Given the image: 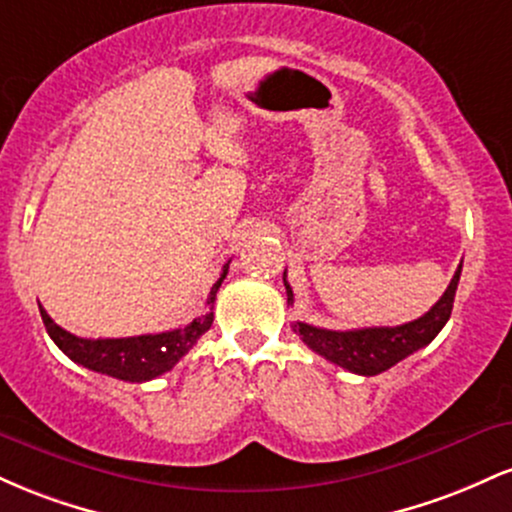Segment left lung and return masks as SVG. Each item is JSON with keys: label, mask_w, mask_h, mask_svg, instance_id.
I'll return each mask as SVG.
<instances>
[{"label": "left lung", "mask_w": 512, "mask_h": 512, "mask_svg": "<svg viewBox=\"0 0 512 512\" xmlns=\"http://www.w3.org/2000/svg\"><path fill=\"white\" fill-rule=\"evenodd\" d=\"M462 264L457 267L455 276L450 279V286L445 289L440 301L421 315L419 320H411L407 325L397 327H363V330H322V327H313L308 322H293V332L301 334V339L315 354L325 356L327 361L337 363L351 373L358 375H378L383 370L392 368L395 363L407 358L414 351L424 349L436 339V334L443 330L445 322L450 320L452 303H455V291L460 284ZM284 286L286 296H289V305H293V291L286 281L284 272Z\"/></svg>", "instance_id": "8db88e82"}]
</instances>
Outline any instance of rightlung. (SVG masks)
Segmentation results:
<instances>
[{"mask_svg":"<svg viewBox=\"0 0 512 512\" xmlns=\"http://www.w3.org/2000/svg\"><path fill=\"white\" fill-rule=\"evenodd\" d=\"M226 274L228 264H223L219 281L209 291L207 313L195 317L190 325L180 327V330L161 334H139V337L125 339H84L62 330L40 303L38 308L52 342L60 346L74 363H79V366L88 370H96V373L110 375V378L127 380V383H146V380H154L158 375L168 373L197 344V339L209 330L211 322H214V313L211 310H214L216 291H219Z\"/></svg>","mask_w":512,"mask_h":512,"instance_id":"1","label":"right lung"}]
</instances>
